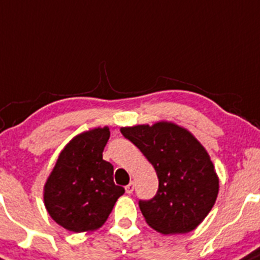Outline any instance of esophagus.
Wrapping results in <instances>:
<instances>
[{"mask_svg":"<svg viewBox=\"0 0 260 260\" xmlns=\"http://www.w3.org/2000/svg\"><path fill=\"white\" fill-rule=\"evenodd\" d=\"M133 190H135V182L131 181L127 186H125V192L127 193H132Z\"/></svg>","mask_w":260,"mask_h":260,"instance_id":"obj_1","label":"esophagus"}]
</instances>
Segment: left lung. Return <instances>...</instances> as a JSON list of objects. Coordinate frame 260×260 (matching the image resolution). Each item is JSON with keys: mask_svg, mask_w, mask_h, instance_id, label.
I'll list each match as a JSON object with an SVG mask.
<instances>
[{"mask_svg": "<svg viewBox=\"0 0 260 260\" xmlns=\"http://www.w3.org/2000/svg\"><path fill=\"white\" fill-rule=\"evenodd\" d=\"M120 132L145 155L159 178L151 200H140L147 224L163 235L187 234L212 210L219 178L205 147L173 122L122 127Z\"/></svg>", "mask_w": 260, "mask_h": 260, "instance_id": "8db88e82", "label": "left lung"}]
</instances>
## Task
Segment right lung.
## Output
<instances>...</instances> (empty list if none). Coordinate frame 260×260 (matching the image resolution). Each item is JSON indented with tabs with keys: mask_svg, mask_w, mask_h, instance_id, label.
<instances>
[{
	"mask_svg": "<svg viewBox=\"0 0 260 260\" xmlns=\"http://www.w3.org/2000/svg\"><path fill=\"white\" fill-rule=\"evenodd\" d=\"M109 127L84 131L60 152L43 187L47 213L72 232H89L106 222L124 188L114 183V168L103 159Z\"/></svg>",
	"mask_w": 260,
	"mask_h": 260,
	"instance_id": "right-lung-1",
	"label": "right lung"
}]
</instances>
